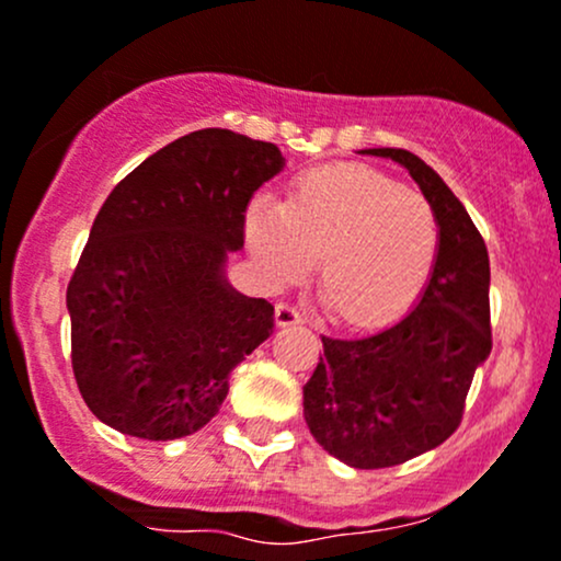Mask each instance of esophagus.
<instances>
[{"instance_id":"esophagus-1","label":"esophagus","mask_w":561,"mask_h":561,"mask_svg":"<svg viewBox=\"0 0 561 561\" xmlns=\"http://www.w3.org/2000/svg\"><path fill=\"white\" fill-rule=\"evenodd\" d=\"M304 311L296 304H279L276 306V325L290 328V325H304Z\"/></svg>"}]
</instances>
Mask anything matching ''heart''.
<instances>
[{"label":"heart","mask_w":561,"mask_h":561,"mask_svg":"<svg viewBox=\"0 0 561 561\" xmlns=\"http://www.w3.org/2000/svg\"><path fill=\"white\" fill-rule=\"evenodd\" d=\"M257 261L287 282L320 257L317 290L330 317L376 325L400 314L427 282L440 226L424 196L365 167L306 174L287 204L257 202L247 217Z\"/></svg>","instance_id":"obj_1"}]
</instances>
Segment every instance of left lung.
I'll list each match as a JSON object with an SVG mask.
<instances>
[{
	"instance_id": "obj_1",
	"label": "left lung",
	"mask_w": 561,
	"mask_h": 561,
	"mask_svg": "<svg viewBox=\"0 0 561 561\" xmlns=\"http://www.w3.org/2000/svg\"><path fill=\"white\" fill-rule=\"evenodd\" d=\"M409 169L440 226L438 257L414 311L365 339L322 335L325 355L304 387L317 444L359 470L392 468L459 427L476 368L492 352L489 255L479 228L414 152L374 147Z\"/></svg>"
}]
</instances>
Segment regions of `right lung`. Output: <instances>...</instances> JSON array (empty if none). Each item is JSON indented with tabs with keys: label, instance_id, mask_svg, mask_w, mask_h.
<instances>
[{
	"label": "right lung",
	"instance_id": "add662e5",
	"mask_svg": "<svg viewBox=\"0 0 561 561\" xmlns=\"http://www.w3.org/2000/svg\"><path fill=\"white\" fill-rule=\"evenodd\" d=\"M279 147L202 128L123 176L93 220L67 287L72 370L117 433L174 440L220 411L231 370L274 333V306L231 290L252 193Z\"/></svg>",
	"mask_w": 561,
	"mask_h": 561
}]
</instances>
